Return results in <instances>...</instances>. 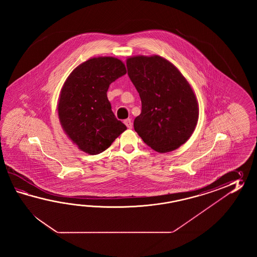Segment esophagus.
<instances>
[{"instance_id":"34e87169","label":"esophagus","mask_w":257,"mask_h":257,"mask_svg":"<svg viewBox=\"0 0 257 257\" xmlns=\"http://www.w3.org/2000/svg\"><path fill=\"white\" fill-rule=\"evenodd\" d=\"M124 123H125V125H126L127 128H132V121H131V118H127L126 120H124Z\"/></svg>"}]
</instances>
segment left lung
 <instances>
[{
    "label": "left lung",
    "mask_w": 257,
    "mask_h": 257,
    "mask_svg": "<svg viewBox=\"0 0 257 257\" xmlns=\"http://www.w3.org/2000/svg\"><path fill=\"white\" fill-rule=\"evenodd\" d=\"M127 74L142 100L134 130L158 153H169L189 140L198 120L191 85L169 60L158 55L126 59Z\"/></svg>",
    "instance_id": "left-lung-1"
}]
</instances>
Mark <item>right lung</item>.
Here are the masks:
<instances>
[{
    "mask_svg": "<svg viewBox=\"0 0 257 257\" xmlns=\"http://www.w3.org/2000/svg\"><path fill=\"white\" fill-rule=\"evenodd\" d=\"M125 64L114 57H94L71 71L58 103L60 125L81 151L91 155L110 147L126 126L115 118L106 92L126 74Z\"/></svg>",
    "mask_w": 257,
    "mask_h": 257,
    "instance_id": "right-lung-1",
    "label": "right lung"
}]
</instances>
